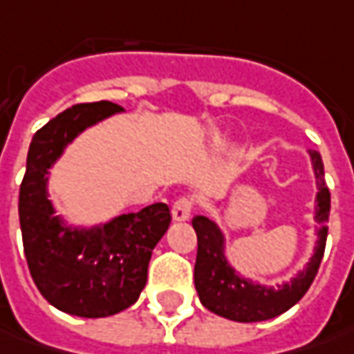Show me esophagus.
I'll return each mask as SVG.
<instances>
[{"mask_svg":"<svg viewBox=\"0 0 354 354\" xmlns=\"http://www.w3.org/2000/svg\"><path fill=\"white\" fill-rule=\"evenodd\" d=\"M192 200L189 198H180V200L174 201V205H172V217L176 219V221H186L189 215H192Z\"/></svg>","mask_w":354,"mask_h":354,"instance_id":"1","label":"esophagus"}]
</instances>
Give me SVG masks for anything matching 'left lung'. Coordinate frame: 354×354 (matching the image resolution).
<instances>
[{"label":"left lung","instance_id":"8db88e82","mask_svg":"<svg viewBox=\"0 0 354 354\" xmlns=\"http://www.w3.org/2000/svg\"><path fill=\"white\" fill-rule=\"evenodd\" d=\"M310 154L315 178H317V188H319L317 207H315V219L322 225L319 241L315 247V254L311 257V262L306 266V270L299 272L290 284H284L280 290L257 286L249 280L241 278L229 266L223 254L225 245H223V235L219 227L203 215H196L192 219V225L198 235L194 282H196L200 301L209 311L227 317L231 322H266L288 311L292 306H296L310 290L311 282L319 270L323 252H325V241H327L325 225L329 221V209H331V194L325 184L322 154L317 151H310Z\"/></svg>","mask_w":354,"mask_h":354}]
</instances>
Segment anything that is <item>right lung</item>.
Returning a JSON list of instances; mask_svg holds the SVG:
<instances>
[{
  "label": "right lung",
  "mask_w": 354,
  "mask_h": 354,
  "mask_svg": "<svg viewBox=\"0 0 354 354\" xmlns=\"http://www.w3.org/2000/svg\"><path fill=\"white\" fill-rule=\"evenodd\" d=\"M121 109L111 102L78 104L50 119L32 137L19 188V223L32 280L48 304L80 317H107L139 299L153 249L172 219L166 203L82 231L53 215L48 168L80 131Z\"/></svg>",
  "instance_id": "add662e5"
}]
</instances>
